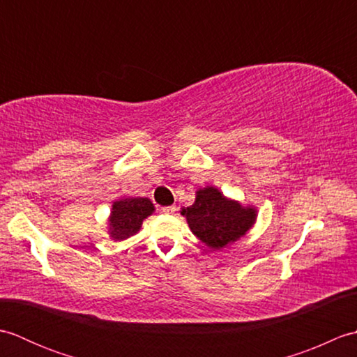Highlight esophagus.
<instances>
[{"label":"esophagus","instance_id":"1","mask_svg":"<svg viewBox=\"0 0 357 357\" xmlns=\"http://www.w3.org/2000/svg\"><path fill=\"white\" fill-rule=\"evenodd\" d=\"M161 211L162 213H165V215H173L174 211H176V206H169V207H162L161 208Z\"/></svg>","mask_w":357,"mask_h":357}]
</instances>
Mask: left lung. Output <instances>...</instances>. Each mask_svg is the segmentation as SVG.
<instances>
[{
	"mask_svg": "<svg viewBox=\"0 0 357 357\" xmlns=\"http://www.w3.org/2000/svg\"><path fill=\"white\" fill-rule=\"evenodd\" d=\"M196 238L208 248L221 250L238 241L256 221L253 207H242L239 202L227 199L215 187L196 192L193 206L181 210Z\"/></svg>",
	"mask_w": 357,
	"mask_h": 357,
	"instance_id": "1",
	"label": "left lung"
}]
</instances>
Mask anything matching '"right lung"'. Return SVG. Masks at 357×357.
<instances>
[{
    "mask_svg": "<svg viewBox=\"0 0 357 357\" xmlns=\"http://www.w3.org/2000/svg\"><path fill=\"white\" fill-rule=\"evenodd\" d=\"M153 204L147 198H124L112 206L110 236L115 241H124L138 233L142 221L153 213Z\"/></svg>",
    "mask_w": 357,
    "mask_h": 357,
    "instance_id": "obj_1",
    "label": "right lung"
}]
</instances>
